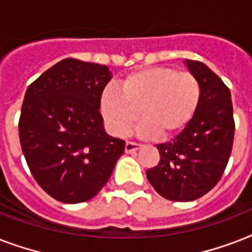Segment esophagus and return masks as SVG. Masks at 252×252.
<instances>
[{
    "mask_svg": "<svg viewBox=\"0 0 252 252\" xmlns=\"http://www.w3.org/2000/svg\"><path fill=\"white\" fill-rule=\"evenodd\" d=\"M138 149H141V145H138V144H134V142H126V153H134Z\"/></svg>",
    "mask_w": 252,
    "mask_h": 252,
    "instance_id": "1",
    "label": "esophagus"
}]
</instances>
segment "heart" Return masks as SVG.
Wrapping results in <instances>:
<instances>
[{"label":"heart","mask_w":252,"mask_h":252,"mask_svg":"<svg viewBox=\"0 0 252 252\" xmlns=\"http://www.w3.org/2000/svg\"><path fill=\"white\" fill-rule=\"evenodd\" d=\"M200 98L201 87L193 74L171 66H150L123 77L119 90L106 87L99 98V108L115 136L128 133L140 111L138 136L167 138L191 122Z\"/></svg>","instance_id":"heart-1"}]
</instances>
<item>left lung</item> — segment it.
Listing matches in <instances>:
<instances>
[{"mask_svg":"<svg viewBox=\"0 0 252 252\" xmlns=\"http://www.w3.org/2000/svg\"><path fill=\"white\" fill-rule=\"evenodd\" d=\"M201 87L193 118L171 141L159 144L161 159L146 176L154 189L172 201H192L221 179L234 140L231 94L216 73L200 61L184 60Z\"/></svg>","mask_w":252,"mask_h":252,"instance_id":"8db88e82","label":"left lung"}]
</instances>
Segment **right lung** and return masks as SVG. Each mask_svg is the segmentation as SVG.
Listing matches in <instances>:
<instances>
[{
	"label": "right lung",
	"instance_id": "1",
	"mask_svg": "<svg viewBox=\"0 0 252 252\" xmlns=\"http://www.w3.org/2000/svg\"><path fill=\"white\" fill-rule=\"evenodd\" d=\"M112 78L106 65L64 59L30 85L19 140L30 171L53 199H93L114 171L126 142L107 134L99 98Z\"/></svg>",
	"mask_w": 252,
	"mask_h": 252
}]
</instances>
